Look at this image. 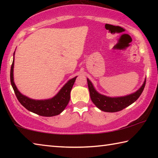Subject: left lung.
Wrapping results in <instances>:
<instances>
[{"label":"left lung","instance_id":"8db88e82","mask_svg":"<svg viewBox=\"0 0 158 158\" xmlns=\"http://www.w3.org/2000/svg\"><path fill=\"white\" fill-rule=\"evenodd\" d=\"M88 86H89L90 99L94 105L100 110L106 112H117L126 108L132 105L133 102L139 98L146 85V80L139 89L137 92L124 97L109 98L105 95H101L96 91L92 83L87 79Z\"/></svg>","mask_w":158,"mask_h":158}]
</instances>
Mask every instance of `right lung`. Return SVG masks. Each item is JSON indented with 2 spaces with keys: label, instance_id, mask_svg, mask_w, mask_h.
<instances>
[{
  "label": "right lung",
  "instance_id": "add662e5",
  "mask_svg": "<svg viewBox=\"0 0 158 158\" xmlns=\"http://www.w3.org/2000/svg\"><path fill=\"white\" fill-rule=\"evenodd\" d=\"M13 68H14V60L10 69V81L17 100L21 105H22L26 109L40 116L48 117L56 116L65 109L70 99V91L75 82L77 77L68 81L58 94L52 99L44 100H35L22 95L19 91L14 82Z\"/></svg>",
  "mask_w": 158,
  "mask_h": 158
}]
</instances>
